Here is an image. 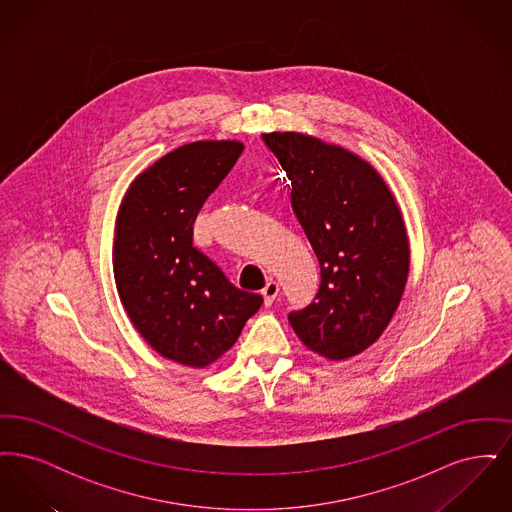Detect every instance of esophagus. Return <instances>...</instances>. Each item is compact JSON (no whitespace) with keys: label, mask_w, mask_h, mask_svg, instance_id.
<instances>
[{"label":"esophagus","mask_w":512,"mask_h":512,"mask_svg":"<svg viewBox=\"0 0 512 512\" xmlns=\"http://www.w3.org/2000/svg\"><path fill=\"white\" fill-rule=\"evenodd\" d=\"M278 292H280V284L276 282V280H268L267 286L263 288V297H265V305H272L274 303V299L278 297Z\"/></svg>","instance_id":"1"}]
</instances>
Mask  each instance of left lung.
<instances>
[{
	"mask_svg": "<svg viewBox=\"0 0 512 512\" xmlns=\"http://www.w3.org/2000/svg\"><path fill=\"white\" fill-rule=\"evenodd\" d=\"M292 180V207L317 253L315 299L288 320L311 351L343 361L382 336L409 276V238L382 176L355 153L299 132L263 136Z\"/></svg>",
	"mask_w": 512,
	"mask_h": 512,
	"instance_id": "8db88e82",
	"label": "left lung"
}]
</instances>
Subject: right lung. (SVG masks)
I'll return each instance as SVG.
<instances>
[{
  "mask_svg": "<svg viewBox=\"0 0 512 512\" xmlns=\"http://www.w3.org/2000/svg\"><path fill=\"white\" fill-rule=\"evenodd\" d=\"M242 151L230 140L174 149L132 182L117 217L113 268L122 305L144 340L180 365L215 363L263 305L194 247L197 213Z\"/></svg>",
  "mask_w": 512,
  "mask_h": 512,
  "instance_id": "add662e5",
  "label": "right lung"
}]
</instances>
